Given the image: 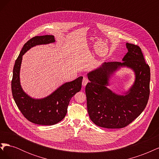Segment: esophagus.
<instances>
[{
  "label": "esophagus",
  "mask_w": 159,
  "mask_h": 159,
  "mask_svg": "<svg viewBox=\"0 0 159 159\" xmlns=\"http://www.w3.org/2000/svg\"><path fill=\"white\" fill-rule=\"evenodd\" d=\"M88 82H89V80L88 79L87 77L84 76L83 80H82V85H83V86H85L86 84H87Z\"/></svg>",
  "instance_id": "34e87169"
}]
</instances>
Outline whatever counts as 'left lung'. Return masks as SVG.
Masks as SVG:
<instances>
[{
    "label": "left lung",
    "instance_id": "1",
    "mask_svg": "<svg viewBox=\"0 0 159 159\" xmlns=\"http://www.w3.org/2000/svg\"><path fill=\"white\" fill-rule=\"evenodd\" d=\"M128 52L122 62H105L88 74L85 87L89 117L96 125L107 129L127 126L145 109L150 94L151 73L140 47L126 44ZM131 68L136 81L125 96H119L107 88L110 75L121 66Z\"/></svg>",
    "mask_w": 159,
    "mask_h": 159
}]
</instances>
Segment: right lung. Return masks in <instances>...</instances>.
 I'll return each mask as SVG.
<instances>
[{
    "instance_id": "obj_1",
    "label": "right lung",
    "mask_w": 159,
    "mask_h": 159,
    "mask_svg": "<svg viewBox=\"0 0 159 159\" xmlns=\"http://www.w3.org/2000/svg\"><path fill=\"white\" fill-rule=\"evenodd\" d=\"M54 42L55 38L52 35L33 37L24 45L13 68L11 88L14 102L24 117L33 123L42 125H52L65 117L70 101L80 91L83 79L80 76L70 82L65 83L51 95L40 99H32L24 92L19 76L22 56L33 46Z\"/></svg>"
}]
</instances>
